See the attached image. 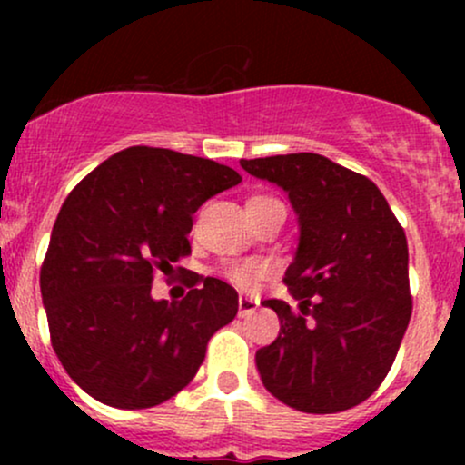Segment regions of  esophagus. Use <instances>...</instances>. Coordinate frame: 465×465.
<instances>
[{"mask_svg": "<svg viewBox=\"0 0 465 465\" xmlns=\"http://www.w3.org/2000/svg\"><path fill=\"white\" fill-rule=\"evenodd\" d=\"M258 300H253V297H249V295H240L238 297V314L240 317H249L251 312L255 311V308H258Z\"/></svg>", "mask_w": 465, "mask_h": 465, "instance_id": "obj_1", "label": "esophagus"}]
</instances>
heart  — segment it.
<instances>
[{"mask_svg": "<svg viewBox=\"0 0 465 465\" xmlns=\"http://www.w3.org/2000/svg\"><path fill=\"white\" fill-rule=\"evenodd\" d=\"M247 210H258V212H269V210H284V203L273 199V196H253L247 203ZM225 275L229 282L240 288L253 286L255 282H260L266 275V266L255 262V260H238L225 266Z\"/></svg>", "mask_w": 465, "mask_h": 465, "instance_id": "b5f03b06", "label": "heart"}]
</instances>
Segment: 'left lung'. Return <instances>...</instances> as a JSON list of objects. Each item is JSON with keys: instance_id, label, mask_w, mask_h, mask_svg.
Here are the masks:
<instances>
[{"instance_id": "1", "label": "left lung", "mask_w": 465, "mask_h": 465, "mask_svg": "<svg viewBox=\"0 0 465 465\" xmlns=\"http://www.w3.org/2000/svg\"><path fill=\"white\" fill-rule=\"evenodd\" d=\"M240 165L280 185L300 216V244L284 275L297 311L264 302L280 334L255 351L260 378L303 413L356 407L385 381L413 311L404 229L373 181L323 154Z\"/></svg>"}]
</instances>
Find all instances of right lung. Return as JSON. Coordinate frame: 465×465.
Returning a JSON list of instances; mask_svg holds the SVG:
<instances>
[{
	"mask_svg": "<svg viewBox=\"0 0 465 465\" xmlns=\"http://www.w3.org/2000/svg\"><path fill=\"white\" fill-rule=\"evenodd\" d=\"M242 177L212 159L131 146L69 192L52 229L41 295L52 348L76 385L115 409H148L190 385L238 292L188 275L181 302L153 300L157 271L190 253L192 214Z\"/></svg>",
	"mask_w": 465,
	"mask_h": 465,
	"instance_id": "add662e5",
	"label": "right lung"
}]
</instances>
